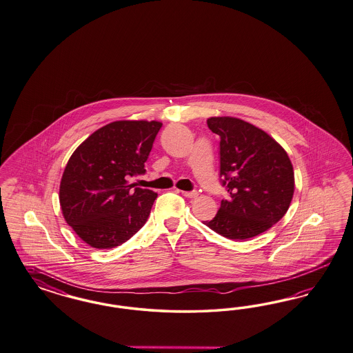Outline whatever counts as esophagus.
Listing matches in <instances>:
<instances>
[{
	"label": "esophagus",
	"mask_w": 353,
	"mask_h": 353,
	"mask_svg": "<svg viewBox=\"0 0 353 353\" xmlns=\"http://www.w3.org/2000/svg\"><path fill=\"white\" fill-rule=\"evenodd\" d=\"M181 194H183V196H186V198H192V199L198 196L196 192H181Z\"/></svg>",
	"instance_id": "34e87169"
}]
</instances>
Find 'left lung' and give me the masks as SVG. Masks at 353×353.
Wrapping results in <instances>:
<instances>
[{
    "label": "left lung",
    "instance_id": "left-lung-1",
    "mask_svg": "<svg viewBox=\"0 0 353 353\" xmlns=\"http://www.w3.org/2000/svg\"><path fill=\"white\" fill-rule=\"evenodd\" d=\"M220 137V176L230 193L218 214L205 224L232 240L268 231L288 211L294 173L287 151L266 132L237 117H210Z\"/></svg>",
    "mask_w": 353,
    "mask_h": 353
}]
</instances>
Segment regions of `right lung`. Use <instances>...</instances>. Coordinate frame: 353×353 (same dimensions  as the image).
I'll use <instances>...</instances> for the list:
<instances>
[{
    "label": "right lung",
    "mask_w": 353,
    "mask_h": 353,
    "mask_svg": "<svg viewBox=\"0 0 353 353\" xmlns=\"http://www.w3.org/2000/svg\"><path fill=\"white\" fill-rule=\"evenodd\" d=\"M161 122L113 121L75 148L62 173L60 205L65 221L95 249L128 241L146 223L158 194L129 179L145 161Z\"/></svg>",
    "instance_id": "right-lung-1"
}]
</instances>
